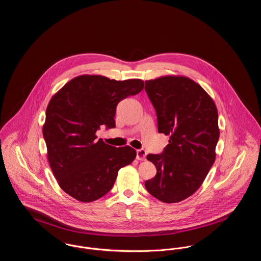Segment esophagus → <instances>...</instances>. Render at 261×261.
Masks as SVG:
<instances>
[{"label":"esophagus","instance_id":"esophagus-1","mask_svg":"<svg viewBox=\"0 0 261 261\" xmlns=\"http://www.w3.org/2000/svg\"><path fill=\"white\" fill-rule=\"evenodd\" d=\"M146 156V151L144 149H138L137 150V160L139 161H145Z\"/></svg>","mask_w":261,"mask_h":261}]
</instances>
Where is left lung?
<instances>
[{
    "mask_svg": "<svg viewBox=\"0 0 261 261\" xmlns=\"http://www.w3.org/2000/svg\"><path fill=\"white\" fill-rule=\"evenodd\" d=\"M144 90L155 109L159 133L169 136L163 153L147 154L156 175L144 186L163 202H179L200 188L214 165L217 109L211 95L184 75L145 81Z\"/></svg>",
    "mask_w": 261,
    "mask_h": 261,
    "instance_id": "left-lung-1",
    "label": "left lung"
}]
</instances>
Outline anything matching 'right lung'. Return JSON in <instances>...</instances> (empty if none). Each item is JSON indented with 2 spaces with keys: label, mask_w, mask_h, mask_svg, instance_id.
<instances>
[{
  "label": "right lung",
  "mask_w": 261,
  "mask_h": 261,
  "mask_svg": "<svg viewBox=\"0 0 261 261\" xmlns=\"http://www.w3.org/2000/svg\"><path fill=\"white\" fill-rule=\"evenodd\" d=\"M142 89L139 79L83 74L50 98L43 126L47 160L60 188L71 197L83 202L100 198L114 187L119 169L136 159L129 145H109L95 133L102 124L116 127L118 103Z\"/></svg>",
  "instance_id": "obj_1"
}]
</instances>
